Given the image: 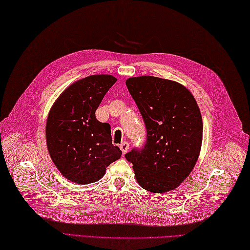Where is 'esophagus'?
<instances>
[{"mask_svg":"<svg viewBox=\"0 0 250 250\" xmlns=\"http://www.w3.org/2000/svg\"><path fill=\"white\" fill-rule=\"evenodd\" d=\"M120 149H121V151H122V153H125L128 151V149H129V144L126 142H124V143H121L120 144Z\"/></svg>","mask_w":250,"mask_h":250,"instance_id":"esophagus-1","label":"esophagus"}]
</instances>
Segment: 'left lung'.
<instances>
[{"label":"left lung","mask_w":250,"mask_h":250,"mask_svg":"<svg viewBox=\"0 0 250 250\" xmlns=\"http://www.w3.org/2000/svg\"><path fill=\"white\" fill-rule=\"evenodd\" d=\"M125 84L144 119L147 140L125 159L137 183L152 193L176 189L201 151L203 121L198 103L182 83L155 76L130 77Z\"/></svg>","instance_id":"8db88e82"}]
</instances>
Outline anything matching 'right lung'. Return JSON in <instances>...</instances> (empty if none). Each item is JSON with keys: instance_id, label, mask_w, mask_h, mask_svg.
<instances>
[{"instance_id": "1", "label": "right lung", "mask_w": 250, "mask_h": 250, "mask_svg": "<svg viewBox=\"0 0 250 250\" xmlns=\"http://www.w3.org/2000/svg\"><path fill=\"white\" fill-rule=\"evenodd\" d=\"M116 82L107 74L82 78L51 106L46 121L47 148L57 168L71 182H98L121 157L119 147L111 143L110 125L95 118V110Z\"/></svg>"}]
</instances>
